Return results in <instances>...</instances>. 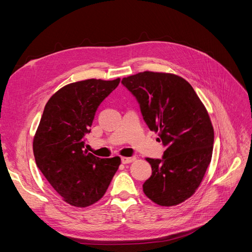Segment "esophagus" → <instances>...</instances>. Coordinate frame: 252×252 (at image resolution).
Instances as JSON below:
<instances>
[{
    "label": "esophagus",
    "mask_w": 252,
    "mask_h": 252,
    "mask_svg": "<svg viewBox=\"0 0 252 252\" xmlns=\"http://www.w3.org/2000/svg\"><path fill=\"white\" fill-rule=\"evenodd\" d=\"M135 159V158H126V157H123L121 158V161H122V163L123 164H129V163H131V162H133Z\"/></svg>",
    "instance_id": "1"
}]
</instances>
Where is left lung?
Masks as SVG:
<instances>
[{
	"label": "left lung",
	"mask_w": 252,
	"mask_h": 252,
	"mask_svg": "<svg viewBox=\"0 0 252 252\" xmlns=\"http://www.w3.org/2000/svg\"><path fill=\"white\" fill-rule=\"evenodd\" d=\"M140 104L144 121L166 150L149 158L147 197L161 206L178 205L200 186L211 161L215 132L204 105L190 84L171 73L144 71L122 80Z\"/></svg>",
	"instance_id": "obj_1"
}]
</instances>
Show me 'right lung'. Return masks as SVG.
I'll list each match as a JSON object with an SVG mask.
<instances>
[{
  "label": "right lung",
  "instance_id": "add662e5",
  "mask_svg": "<svg viewBox=\"0 0 252 252\" xmlns=\"http://www.w3.org/2000/svg\"><path fill=\"white\" fill-rule=\"evenodd\" d=\"M120 79H90L68 84L47 102L33 139L37 168L63 200L87 207L105 194L121 158H101L84 150L100 104Z\"/></svg>",
  "mask_w": 252,
  "mask_h": 252
}]
</instances>
